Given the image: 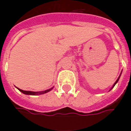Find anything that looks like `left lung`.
<instances>
[{"mask_svg":"<svg viewBox=\"0 0 131 131\" xmlns=\"http://www.w3.org/2000/svg\"><path fill=\"white\" fill-rule=\"evenodd\" d=\"M119 76H120V75H119ZM119 78H118V79H117V80H116V82H115V84H114V85H113V87L115 86V84H116V83H117V82H118V80H119ZM113 87H112V88H113Z\"/></svg>","mask_w":131,"mask_h":131,"instance_id":"obj_1","label":"left lung"}]
</instances>
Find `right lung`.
Segmentation results:
<instances>
[{"instance_id": "1", "label": "right lung", "mask_w": 131, "mask_h": 131, "mask_svg": "<svg viewBox=\"0 0 131 131\" xmlns=\"http://www.w3.org/2000/svg\"><path fill=\"white\" fill-rule=\"evenodd\" d=\"M21 92L25 93V94H27V95H41V94H43V93H46L48 92L51 90L52 88H50L48 90H46V91H40V92H33V91H23L21 89H19L18 88Z\"/></svg>"}]
</instances>
